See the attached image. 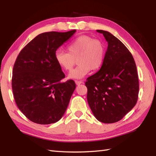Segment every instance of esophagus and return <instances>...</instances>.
<instances>
[{"instance_id": "1", "label": "esophagus", "mask_w": 156, "mask_h": 156, "mask_svg": "<svg viewBox=\"0 0 156 156\" xmlns=\"http://www.w3.org/2000/svg\"><path fill=\"white\" fill-rule=\"evenodd\" d=\"M75 82H76V85H80V84L83 83V82H82V81H78V80H76V81H75Z\"/></svg>"}]
</instances>
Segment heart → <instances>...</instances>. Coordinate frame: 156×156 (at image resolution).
<instances>
[{"instance_id":"obj_1","label":"heart","mask_w":156,"mask_h":156,"mask_svg":"<svg viewBox=\"0 0 156 156\" xmlns=\"http://www.w3.org/2000/svg\"><path fill=\"white\" fill-rule=\"evenodd\" d=\"M68 53L57 50L55 53V63L66 71L71 70L77 58L78 66L69 73L68 77L80 79L89 72H97L101 68L105 58L102 43L88 35H82L75 38L67 46Z\"/></svg>"}]
</instances>
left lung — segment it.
<instances>
[{"instance_id": "left-lung-1", "label": "left lung", "mask_w": 156, "mask_h": 156, "mask_svg": "<svg viewBox=\"0 0 156 156\" xmlns=\"http://www.w3.org/2000/svg\"><path fill=\"white\" fill-rule=\"evenodd\" d=\"M108 43L103 64L87 78V101L97 120L113 123L124 117L136 105L139 78L133 55L111 33L97 30Z\"/></svg>"}]
</instances>
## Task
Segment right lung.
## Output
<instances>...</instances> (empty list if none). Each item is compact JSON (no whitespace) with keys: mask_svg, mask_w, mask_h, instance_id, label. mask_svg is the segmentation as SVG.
Listing matches in <instances>:
<instances>
[{"mask_svg":"<svg viewBox=\"0 0 156 156\" xmlns=\"http://www.w3.org/2000/svg\"><path fill=\"white\" fill-rule=\"evenodd\" d=\"M76 31L39 34L16 59L12 77L13 96L19 110L32 122L54 123L68 107L76 84L72 80L61 82L65 74L55 63L54 55Z\"/></svg>","mask_w":156,"mask_h":156,"instance_id":"obj_1","label":"right lung"}]
</instances>
